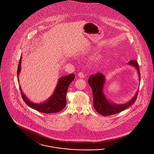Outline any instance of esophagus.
Segmentation results:
<instances>
[{"label":"esophagus","instance_id":"obj_1","mask_svg":"<svg viewBox=\"0 0 154 154\" xmlns=\"http://www.w3.org/2000/svg\"><path fill=\"white\" fill-rule=\"evenodd\" d=\"M78 75L80 77V78H82V79H83V78H84V74L83 73H82V72H80L79 74H78Z\"/></svg>","mask_w":154,"mask_h":154}]
</instances>
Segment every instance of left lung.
Returning <instances> with one entry per match:
<instances>
[{"mask_svg": "<svg viewBox=\"0 0 154 154\" xmlns=\"http://www.w3.org/2000/svg\"><path fill=\"white\" fill-rule=\"evenodd\" d=\"M128 65L133 66L137 72L140 82L139 67L136 60H130ZM105 77L101 73H97L91 75L88 79V84L92 88L94 99V106L96 111L100 114L107 116L119 113L129 107L135 102L138 95V89L135 95L128 102L125 104H116L109 100L103 92V88L105 83Z\"/></svg>", "mask_w": 154, "mask_h": 154, "instance_id": "1", "label": "left lung"}]
</instances>
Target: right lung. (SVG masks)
Masks as SVG:
<instances>
[{
    "instance_id": "right-lung-1",
    "label": "right lung",
    "mask_w": 154,
    "mask_h": 154,
    "mask_svg": "<svg viewBox=\"0 0 154 154\" xmlns=\"http://www.w3.org/2000/svg\"><path fill=\"white\" fill-rule=\"evenodd\" d=\"M21 59L19 61L17 70V77L18 81H19V74L21 71ZM75 75L74 74H70L66 76H63L58 80V84L52 95L47 100L41 103H35L32 102L28 99V97L22 92L21 88L20 86L21 90V96L23 101L33 109L43 113H55L58 112L63 110L66 106V95L67 88L69 84L74 80Z\"/></svg>"
}]
</instances>
